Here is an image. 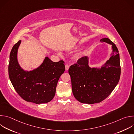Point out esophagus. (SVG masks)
<instances>
[{"mask_svg": "<svg viewBox=\"0 0 134 134\" xmlns=\"http://www.w3.org/2000/svg\"><path fill=\"white\" fill-rule=\"evenodd\" d=\"M69 65H65V69H66V70H68L69 69Z\"/></svg>", "mask_w": 134, "mask_h": 134, "instance_id": "esophagus-1", "label": "esophagus"}]
</instances>
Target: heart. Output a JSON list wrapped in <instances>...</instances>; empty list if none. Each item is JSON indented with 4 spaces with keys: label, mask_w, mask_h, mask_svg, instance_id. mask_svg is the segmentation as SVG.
<instances>
[{
    "label": "heart",
    "mask_w": 134,
    "mask_h": 134,
    "mask_svg": "<svg viewBox=\"0 0 134 134\" xmlns=\"http://www.w3.org/2000/svg\"><path fill=\"white\" fill-rule=\"evenodd\" d=\"M79 54H75V59H79Z\"/></svg>",
    "instance_id": "obj_1"
}]
</instances>
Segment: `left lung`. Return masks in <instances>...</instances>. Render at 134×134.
<instances>
[{
	"mask_svg": "<svg viewBox=\"0 0 134 134\" xmlns=\"http://www.w3.org/2000/svg\"><path fill=\"white\" fill-rule=\"evenodd\" d=\"M100 41L111 45L110 58L103 65L91 67L88 57L84 56L68 70L74 96L83 103L101 102L111 94L120 79L121 68L117 47L108 38H102Z\"/></svg>",
	"mask_w": 134,
	"mask_h": 134,
	"instance_id": "left-lung-1",
	"label": "left lung"
}]
</instances>
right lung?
<instances>
[{
    "mask_svg": "<svg viewBox=\"0 0 134 134\" xmlns=\"http://www.w3.org/2000/svg\"><path fill=\"white\" fill-rule=\"evenodd\" d=\"M22 41L13 47L9 55L8 74L17 93L24 100L35 104L46 103L54 98L57 83L65 70L63 60L53 62L46 57L38 67L28 71L23 69L17 59Z\"/></svg>",
    "mask_w": 134,
    "mask_h": 134,
    "instance_id": "add662e5",
    "label": "right lung"
}]
</instances>
